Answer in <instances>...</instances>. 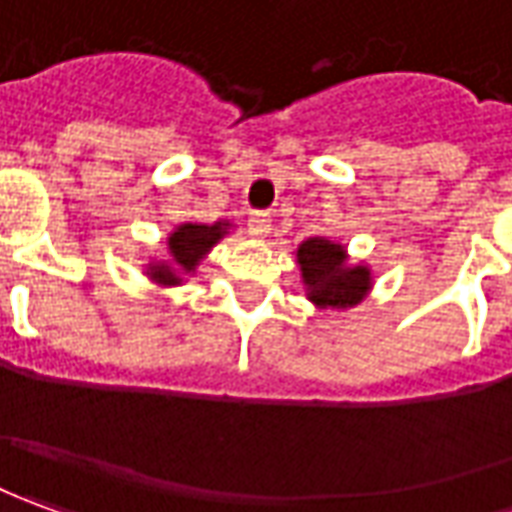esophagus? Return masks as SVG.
<instances>
[{"mask_svg": "<svg viewBox=\"0 0 512 512\" xmlns=\"http://www.w3.org/2000/svg\"><path fill=\"white\" fill-rule=\"evenodd\" d=\"M249 232H252L255 238H266L271 232L269 212H252V215H249Z\"/></svg>", "mask_w": 512, "mask_h": 512, "instance_id": "esophagus-1", "label": "esophagus"}]
</instances>
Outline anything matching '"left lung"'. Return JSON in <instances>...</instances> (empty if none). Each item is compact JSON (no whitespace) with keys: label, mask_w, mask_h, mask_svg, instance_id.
<instances>
[{"label":"left lung","mask_w":512,"mask_h":512,"mask_svg":"<svg viewBox=\"0 0 512 512\" xmlns=\"http://www.w3.org/2000/svg\"><path fill=\"white\" fill-rule=\"evenodd\" d=\"M305 297L319 311H347L356 308L373 291V269L367 263H353L347 246L330 238H308L297 246Z\"/></svg>","instance_id":"left-lung-1"}]
</instances>
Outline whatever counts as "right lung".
Returning a JSON list of instances; mask_svg holds the SVG:
<instances>
[{
	"instance_id": "add662e5",
	"label": "right lung",
	"mask_w": 512,
	"mask_h": 512,
	"mask_svg": "<svg viewBox=\"0 0 512 512\" xmlns=\"http://www.w3.org/2000/svg\"><path fill=\"white\" fill-rule=\"evenodd\" d=\"M235 229L232 221L218 218L212 224H198V221H184L179 227L170 229L165 238V257H154L145 266V277L159 288H176L184 285L201 266V260L210 255L212 246L224 241Z\"/></svg>"
}]
</instances>
